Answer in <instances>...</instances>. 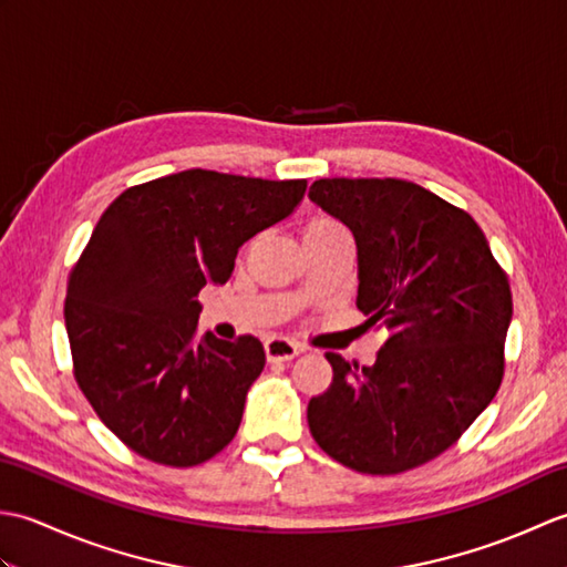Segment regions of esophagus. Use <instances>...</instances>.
Here are the masks:
<instances>
[{
  "instance_id": "obj_1",
  "label": "esophagus",
  "mask_w": 567,
  "mask_h": 567,
  "mask_svg": "<svg viewBox=\"0 0 567 567\" xmlns=\"http://www.w3.org/2000/svg\"><path fill=\"white\" fill-rule=\"evenodd\" d=\"M299 353H302V346L290 341V339H270L268 343H265V355H268L270 363H287V360L297 358Z\"/></svg>"
}]
</instances>
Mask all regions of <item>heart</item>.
<instances>
[{"label": "heart", "mask_w": 567, "mask_h": 567, "mask_svg": "<svg viewBox=\"0 0 567 567\" xmlns=\"http://www.w3.org/2000/svg\"><path fill=\"white\" fill-rule=\"evenodd\" d=\"M309 231H317V234H336V231H343V228H341L339 224L321 219V221H317V224H311Z\"/></svg>", "instance_id": "b5f03b06"}]
</instances>
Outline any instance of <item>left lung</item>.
<instances>
[{"label":"left lung","instance_id":"1","mask_svg":"<svg viewBox=\"0 0 567 567\" xmlns=\"http://www.w3.org/2000/svg\"><path fill=\"white\" fill-rule=\"evenodd\" d=\"M309 199L351 228L355 307L388 331L372 368L327 353L333 382L311 396L309 431L358 473H404L453 445L497 394L507 275L473 216L406 179H317Z\"/></svg>","mask_w":567,"mask_h":567}]
</instances>
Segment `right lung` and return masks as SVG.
<instances>
[{
  "label": "right lung",
  "mask_w": 567,
  "mask_h": 567,
  "mask_svg": "<svg viewBox=\"0 0 567 567\" xmlns=\"http://www.w3.org/2000/svg\"><path fill=\"white\" fill-rule=\"evenodd\" d=\"M305 192L307 179L185 171L102 214L70 275L65 329L80 390L131 451L189 467L231 443L265 351L252 336L197 341V297L226 285L238 248Z\"/></svg>",
  "instance_id": "1"
}]
</instances>
